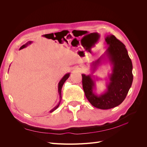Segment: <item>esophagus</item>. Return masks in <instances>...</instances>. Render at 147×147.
<instances>
[{"label":"esophagus","mask_w":147,"mask_h":147,"mask_svg":"<svg viewBox=\"0 0 147 147\" xmlns=\"http://www.w3.org/2000/svg\"><path fill=\"white\" fill-rule=\"evenodd\" d=\"M78 71H79V72H80V69H77Z\"/></svg>","instance_id":"obj_1"}]
</instances>
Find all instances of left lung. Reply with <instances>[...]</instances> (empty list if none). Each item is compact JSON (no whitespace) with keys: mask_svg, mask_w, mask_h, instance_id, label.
Segmentation results:
<instances>
[{"mask_svg":"<svg viewBox=\"0 0 147 147\" xmlns=\"http://www.w3.org/2000/svg\"><path fill=\"white\" fill-rule=\"evenodd\" d=\"M105 39L108 48L100 58L91 64V75L82 74L83 88L87 99L92 105L103 110L112 109L121 104L133 81L132 64L125 45L112 34L107 35ZM105 57L112 65L113 71L109 76L106 91L98 95L94 92L95 82L92 74L101 65Z\"/></svg>","mask_w":147,"mask_h":147,"instance_id":"1","label":"left lung"}]
</instances>
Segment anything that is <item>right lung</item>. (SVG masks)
<instances>
[{"label": "right lung", "instance_id": "add662e5", "mask_svg": "<svg viewBox=\"0 0 147 147\" xmlns=\"http://www.w3.org/2000/svg\"><path fill=\"white\" fill-rule=\"evenodd\" d=\"M32 41H29V42H28V43H26V44H24V45H23V46H21V47H20V50H21V49L26 48L28 45H30V43H32ZM69 76H70V73L66 74L64 75V76L61 78V80L59 81V83H58V93H59V94L60 100H59V102H58V104H57V105H56V107H55L54 108H53V109H51V110L50 111V113H51V112H54V111H55L56 109H57V107H59V104H60V102H61V90H62V87H63L64 83L66 81V80L68 79V78L69 77Z\"/></svg>", "mask_w": 147, "mask_h": 147}]
</instances>
